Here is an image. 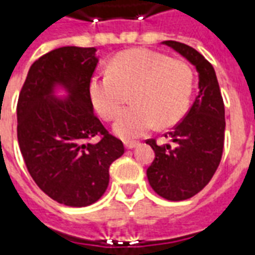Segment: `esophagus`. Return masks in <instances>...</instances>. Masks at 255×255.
<instances>
[{
	"mask_svg": "<svg viewBox=\"0 0 255 255\" xmlns=\"http://www.w3.org/2000/svg\"><path fill=\"white\" fill-rule=\"evenodd\" d=\"M124 146H126V149H133V147H136V146H139V142H133V140H127V142H124Z\"/></svg>",
	"mask_w": 255,
	"mask_h": 255,
	"instance_id": "obj_1",
	"label": "esophagus"
}]
</instances>
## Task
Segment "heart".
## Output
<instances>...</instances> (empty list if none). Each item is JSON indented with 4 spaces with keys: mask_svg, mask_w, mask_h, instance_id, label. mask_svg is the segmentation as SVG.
I'll return each mask as SVG.
<instances>
[{
    "mask_svg": "<svg viewBox=\"0 0 255 255\" xmlns=\"http://www.w3.org/2000/svg\"><path fill=\"white\" fill-rule=\"evenodd\" d=\"M131 91L132 106L113 126L123 139L140 138L155 126L171 127L184 116L192 93L191 68L162 53L131 49L112 58L108 75L89 82L91 104L106 122L119 116Z\"/></svg>",
    "mask_w": 255,
    "mask_h": 255,
    "instance_id": "heart-1",
    "label": "heart"
}]
</instances>
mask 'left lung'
I'll return each mask as SVG.
<instances>
[{
    "label": "left lung",
    "mask_w": 255,
    "mask_h": 255,
    "mask_svg": "<svg viewBox=\"0 0 255 255\" xmlns=\"http://www.w3.org/2000/svg\"><path fill=\"white\" fill-rule=\"evenodd\" d=\"M162 43L197 68L199 93L186 117L169 132L171 144L146 140L155 153L146 173L160 197L184 201L201 191L219 168L224 149V102L214 68L201 53L176 41Z\"/></svg>",
    "instance_id": "left-lung-1"
}]
</instances>
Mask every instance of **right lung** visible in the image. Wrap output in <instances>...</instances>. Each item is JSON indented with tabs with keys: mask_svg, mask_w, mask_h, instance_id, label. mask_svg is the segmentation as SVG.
I'll use <instances>...</instances> for the list:
<instances>
[{
	"mask_svg": "<svg viewBox=\"0 0 255 255\" xmlns=\"http://www.w3.org/2000/svg\"><path fill=\"white\" fill-rule=\"evenodd\" d=\"M95 47L64 46L32 64L17 101V140L36 186L67 206L97 202L109 184V166L122 157L120 139L93 112L89 82L98 58ZM56 85L67 90L60 100ZM98 136L97 144L88 140Z\"/></svg>",
	"mask_w": 255,
	"mask_h": 255,
	"instance_id": "right-lung-1",
	"label": "right lung"
}]
</instances>
